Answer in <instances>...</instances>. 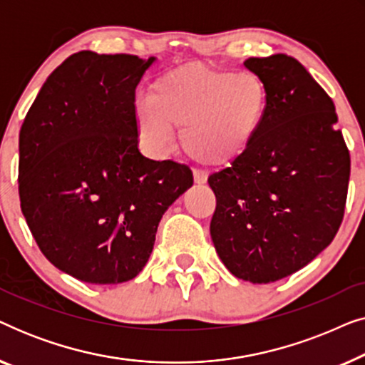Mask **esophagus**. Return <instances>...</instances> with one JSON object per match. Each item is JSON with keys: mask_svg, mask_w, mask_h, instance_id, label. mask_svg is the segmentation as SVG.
Segmentation results:
<instances>
[{"mask_svg": "<svg viewBox=\"0 0 365 365\" xmlns=\"http://www.w3.org/2000/svg\"><path fill=\"white\" fill-rule=\"evenodd\" d=\"M207 181V174L202 173V171H194V182L196 184H206Z\"/></svg>", "mask_w": 365, "mask_h": 365, "instance_id": "1", "label": "esophagus"}]
</instances>
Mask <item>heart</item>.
Listing matches in <instances>:
<instances>
[{"label":"heart","instance_id":"1","mask_svg":"<svg viewBox=\"0 0 365 365\" xmlns=\"http://www.w3.org/2000/svg\"><path fill=\"white\" fill-rule=\"evenodd\" d=\"M269 91L256 74L191 63L151 84L148 103L136 111L139 134L156 156L166 153L174 129L181 146L207 166L242 159L266 123Z\"/></svg>","mask_w":365,"mask_h":365}]
</instances>
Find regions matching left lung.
<instances>
[{
  "label": "left lung",
  "mask_w": 365,
  "mask_h": 365,
  "mask_svg": "<svg viewBox=\"0 0 365 365\" xmlns=\"http://www.w3.org/2000/svg\"><path fill=\"white\" fill-rule=\"evenodd\" d=\"M266 84L262 131L242 159L209 176L211 237L229 272L276 282L307 266L339 231L351 156L332 99L287 54L244 63Z\"/></svg>",
  "instance_id": "1"
}]
</instances>
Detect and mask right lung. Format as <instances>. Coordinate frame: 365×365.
<instances>
[{"mask_svg":"<svg viewBox=\"0 0 365 365\" xmlns=\"http://www.w3.org/2000/svg\"><path fill=\"white\" fill-rule=\"evenodd\" d=\"M154 61L71 54L44 81L19 131L23 216L48 261L83 282L136 277L163 214L192 186L187 166L138 149L134 91Z\"/></svg>","mask_w":365,"mask_h":365,"instance_id":"right-lung-1","label":"right lung"}]
</instances>
